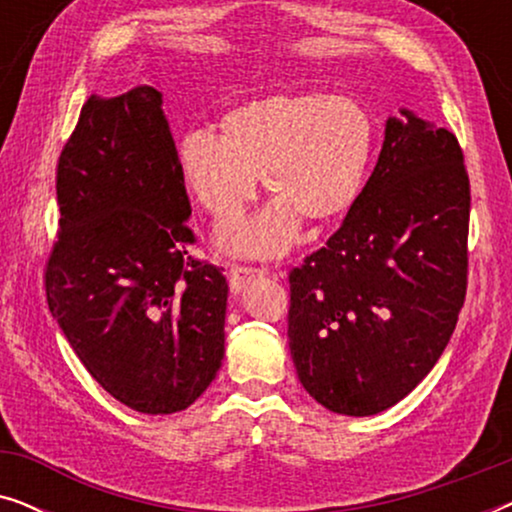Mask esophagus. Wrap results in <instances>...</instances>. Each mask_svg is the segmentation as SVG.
<instances>
[{"instance_id": "1", "label": "esophagus", "mask_w": 512, "mask_h": 512, "mask_svg": "<svg viewBox=\"0 0 512 512\" xmlns=\"http://www.w3.org/2000/svg\"><path fill=\"white\" fill-rule=\"evenodd\" d=\"M256 277H263V270L258 268H247V265H233L228 272V282H230V289H233L235 293L242 291L244 286H247L251 279Z\"/></svg>"}]
</instances>
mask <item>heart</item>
I'll return each mask as SVG.
<instances>
[{"label": "heart", "mask_w": 512, "mask_h": 512, "mask_svg": "<svg viewBox=\"0 0 512 512\" xmlns=\"http://www.w3.org/2000/svg\"><path fill=\"white\" fill-rule=\"evenodd\" d=\"M219 128L221 137L188 132L179 167L188 191L219 223L254 200L256 177H263L275 205L221 235L242 256H282L296 242L298 221L324 226L345 214L373 156V121L345 95H263L226 111Z\"/></svg>", "instance_id": "obj_1"}]
</instances>
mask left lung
Returning a JSON list of instances; mask_svg holds the SVG:
<instances>
[{
  "instance_id": "obj_1",
  "label": "left lung",
  "mask_w": 512,
  "mask_h": 512,
  "mask_svg": "<svg viewBox=\"0 0 512 512\" xmlns=\"http://www.w3.org/2000/svg\"><path fill=\"white\" fill-rule=\"evenodd\" d=\"M401 114L342 226L289 272L298 380L349 417L391 408L431 373L466 298L464 153L450 130Z\"/></svg>"
}]
</instances>
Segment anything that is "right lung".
I'll return each instance as SVG.
<instances>
[{
	"label": "right lung",
	"instance_id": "obj_1",
	"mask_svg": "<svg viewBox=\"0 0 512 512\" xmlns=\"http://www.w3.org/2000/svg\"><path fill=\"white\" fill-rule=\"evenodd\" d=\"M48 310L79 361L144 415L186 410L219 373L228 282L188 254L184 174L163 95L90 97L55 177Z\"/></svg>",
	"mask_w": 512,
	"mask_h": 512
}]
</instances>
